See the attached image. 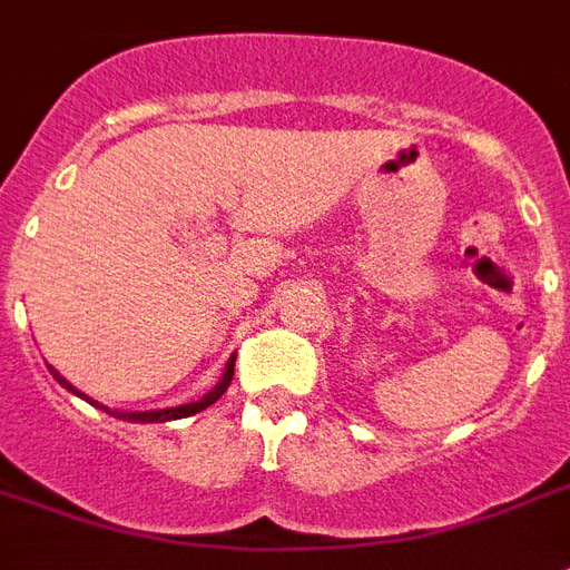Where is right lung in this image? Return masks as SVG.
<instances>
[{"instance_id": "1", "label": "right lung", "mask_w": 570, "mask_h": 570, "mask_svg": "<svg viewBox=\"0 0 570 570\" xmlns=\"http://www.w3.org/2000/svg\"><path fill=\"white\" fill-rule=\"evenodd\" d=\"M233 367H236V358H229V364H227V371H224V380L217 382L215 389L208 391L206 397H199L197 403H181V406H173V410H158V412H110V415H116V419H128V421H176V419H188V415H197V412H203L206 410V406H212V403L217 401V397H220V394H224V391L229 389V382H233ZM53 376L59 382H62L65 389H71V385H68V382L62 380V376H59V373L53 371ZM73 394H80V391L77 389H71ZM82 397V394H80ZM86 401H89V397H86Z\"/></svg>"}]
</instances>
